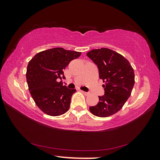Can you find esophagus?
<instances>
[{
  "mask_svg": "<svg viewBox=\"0 0 160 160\" xmlns=\"http://www.w3.org/2000/svg\"><path fill=\"white\" fill-rule=\"evenodd\" d=\"M81 92H82L84 94H85V95H89V94H90V93H89V92H85V91H81Z\"/></svg>",
  "mask_w": 160,
  "mask_h": 160,
  "instance_id": "esophagus-1",
  "label": "esophagus"
}]
</instances>
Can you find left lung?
Returning <instances> with one entry per match:
<instances>
[{"mask_svg": "<svg viewBox=\"0 0 160 160\" xmlns=\"http://www.w3.org/2000/svg\"><path fill=\"white\" fill-rule=\"evenodd\" d=\"M87 56L99 69V78L105 82L104 95L90 107V112L99 117H108L118 112L131 96L135 83L134 70L122 55L107 48L92 49Z\"/></svg>", "mask_w": 160, "mask_h": 160, "instance_id": "left-lung-1", "label": "left lung"}]
</instances>
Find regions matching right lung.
<instances>
[{"label": "right lung", "mask_w": 160, "mask_h": 160, "mask_svg": "<svg viewBox=\"0 0 160 160\" xmlns=\"http://www.w3.org/2000/svg\"><path fill=\"white\" fill-rule=\"evenodd\" d=\"M81 52L53 48L37 53L29 62L27 82L29 92L37 106L46 114L57 116L70 108L75 89L63 85V70Z\"/></svg>", "instance_id": "obj_1"}]
</instances>
